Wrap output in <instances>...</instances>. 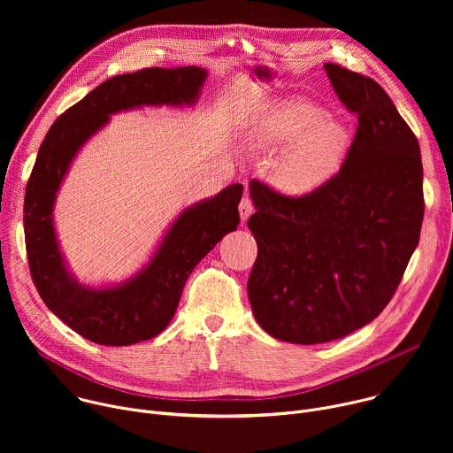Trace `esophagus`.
Returning a JSON list of instances; mask_svg holds the SVG:
<instances>
[{
  "label": "esophagus",
  "mask_w": 453,
  "mask_h": 453,
  "mask_svg": "<svg viewBox=\"0 0 453 453\" xmlns=\"http://www.w3.org/2000/svg\"><path fill=\"white\" fill-rule=\"evenodd\" d=\"M238 211H240V219L242 220H247L250 217V213L254 211V204H252V199L249 196H243L242 201H240V206H238Z\"/></svg>",
  "instance_id": "esophagus-1"
}]
</instances>
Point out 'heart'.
Wrapping results in <instances>:
<instances>
[{
	"label": "heart",
	"mask_w": 453,
	"mask_h": 453,
	"mask_svg": "<svg viewBox=\"0 0 453 453\" xmlns=\"http://www.w3.org/2000/svg\"><path fill=\"white\" fill-rule=\"evenodd\" d=\"M256 150H276V180L292 193H304L330 179L342 163L348 133L320 107L287 100L271 107L247 133Z\"/></svg>",
	"instance_id": "obj_1"
}]
</instances>
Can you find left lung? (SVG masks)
<instances>
[{
    "label": "left lung",
    "instance_id": "1",
    "mask_svg": "<svg viewBox=\"0 0 453 453\" xmlns=\"http://www.w3.org/2000/svg\"><path fill=\"white\" fill-rule=\"evenodd\" d=\"M332 86L358 116L341 170L299 197L249 184L257 243L247 292L269 335L320 344L365 326L393 299L425 213L419 143L369 77L326 62Z\"/></svg>",
    "mask_w": 453,
    "mask_h": 453
}]
</instances>
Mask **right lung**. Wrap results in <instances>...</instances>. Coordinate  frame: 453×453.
<instances>
[{"label": "right lung", "mask_w": 453, "mask_h": 453, "mask_svg": "<svg viewBox=\"0 0 453 453\" xmlns=\"http://www.w3.org/2000/svg\"><path fill=\"white\" fill-rule=\"evenodd\" d=\"M206 70L145 68L112 77L62 112L41 143L25 191V243L34 285L44 304L84 339L104 346H128L159 335L172 320L184 283L203 257L236 229L242 184L180 213L150 264L116 288H86L64 267L53 231V203L64 173L79 149L109 114L140 105L193 104Z\"/></svg>", "instance_id": "obj_1"}]
</instances>
